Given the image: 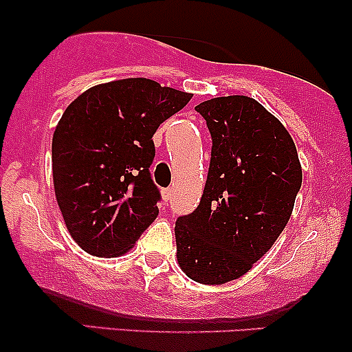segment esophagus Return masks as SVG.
<instances>
[{
  "label": "esophagus",
  "mask_w": 352,
  "mask_h": 352,
  "mask_svg": "<svg viewBox=\"0 0 352 352\" xmlns=\"http://www.w3.org/2000/svg\"><path fill=\"white\" fill-rule=\"evenodd\" d=\"M172 195H173L172 188H165V190H162V197H164L165 201H170V200H172Z\"/></svg>",
  "instance_id": "34e87169"
}]
</instances>
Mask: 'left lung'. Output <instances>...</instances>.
<instances>
[{
	"label": "left lung",
	"instance_id": "left-lung-1",
	"mask_svg": "<svg viewBox=\"0 0 352 352\" xmlns=\"http://www.w3.org/2000/svg\"><path fill=\"white\" fill-rule=\"evenodd\" d=\"M212 135L199 207L177 218V260L201 285H223L252 270L292 217L302 172L285 125L246 96L195 107Z\"/></svg>",
	"mask_w": 352,
	"mask_h": 352
}]
</instances>
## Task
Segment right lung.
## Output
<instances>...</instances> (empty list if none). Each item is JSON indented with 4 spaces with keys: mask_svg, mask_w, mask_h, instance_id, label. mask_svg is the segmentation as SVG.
Masks as SVG:
<instances>
[{
    "mask_svg": "<svg viewBox=\"0 0 352 352\" xmlns=\"http://www.w3.org/2000/svg\"><path fill=\"white\" fill-rule=\"evenodd\" d=\"M192 94L145 78L87 89L52 135L56 200L71 236L92 256L127 253L159 215L152 137Z\"/></svg>",
    "mask_w": 352,
    "mask_h": 352,
    "instance_id": "1",
    "label": "right lung"
}]
</instances>
